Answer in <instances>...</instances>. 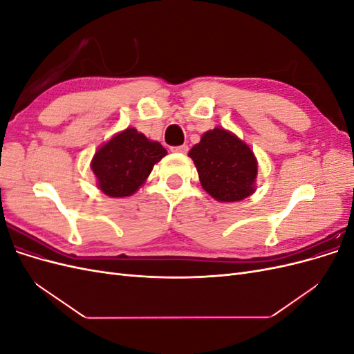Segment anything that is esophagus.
Returning <instances> with one entry per match:
<instances>
[{
	"instance_id": "esophagus-1",
	"label": "esophagus",
	"mask_w": 354,
	"mask_h": 354,
	"mask_svg": "<svg viewBox=\"0 0 354 354\" xmlns=\"http://www.w3.org/2000/svg\"><path fill=\"white\" fill-rule=\"evenodd\" d=\"M171 151L173 152H178V153H186L189 151L187 145H181V146H173L171 147Z\"/></svg>"
}]
</instances>
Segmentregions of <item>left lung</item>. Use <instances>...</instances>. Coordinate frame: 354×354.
<instances>
[{
	"label": "left lung",
	"mask_w": 354,
	"mask_h": 354,
	"mask_svg": "<svg viewBox=\"0 0 354 354\" xmlns=\"http://www.w3.org/2000/svg\"><path fill=\"white\" fill-rule=\"evenodd\" d=\"M202 187L220 202L250 196L257 177V159L251 149L232 133L214 128L190 149Z\"/></svg>",
	"instance_id": "8db88e82"
}]
</instances>
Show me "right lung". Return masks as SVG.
<instances>
[{
    "label": "right lung",
    "instance_id": "obj_1",
    "mask_svg": "<svg viewBox=\"0 0 354 354\" xmlns=\"http://www.w3.org/2000/svg\"><path fill=\"white\" fill-rule=\"evenodd\" d=\"M167 155L158 142L146 138L134 128L112 137L91 160L99 187L108 196H130L140 187L156 162Z\"/></svg>",
    "mask_w": 354,
    "mask_h": 354
}]
</instances>
